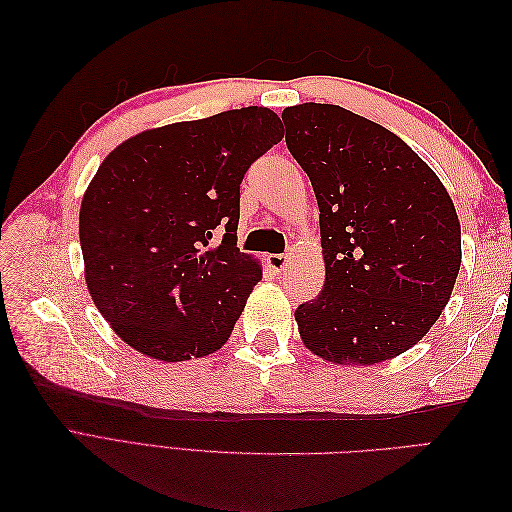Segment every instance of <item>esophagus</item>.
Listing matches in <instances>:
<instances>
[{"label":"esophagus","instance_id":"obj_1","mask_svg":"<svg viewBox=\"0 0 512 512\" xmlns=\"http://www.w3.org/2000/svg\"><path fill=\"white\" fill-rule=\"evenodd\" d=\"M288 262H290V254H269L267 256V265L277 273H282L288 267Z\"/></svg>","mask_w":512,"mask_h":512}]
</instances>
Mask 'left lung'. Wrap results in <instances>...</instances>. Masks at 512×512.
<instances>
[{"label": "left lung", "instance_id": "left-lung-1", "mask_svg": "<svg viewBox=\"0 0 512 512\" xmlns=\"http://www.w3.org/2000/svg\"><path fill=\"white\" fill-rule=\"evenodd\" d=\"M286 145L318 200L324 286L297 307L324 361L374 365L406 352L446 307L461 228L436 173L380 123L305 102L282 113Z\"/></svg>", "mask_w": 512, "mask_h": 512}]
</instances>
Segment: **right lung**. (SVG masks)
Instances as JSON below:
<instances>
[{"label":"right lung","mask_w":512,"mask_h":512,"mask_svg":"<svg viewBox=\"0 0 512 512\" xmlns=\"http://www.w3.org/2000/svg\"><path fill=\"white\" fill-rule=\"evenodd\" d=\"M282 136L280 117L247 106L141 132L108 153L79 235L91 299L128 346L177 363L226 344L262 280L237 247L241 181ZM215 229L225 230L218 246Z\"/></svg>","instance_id":"obj_1"}]
</instances>
